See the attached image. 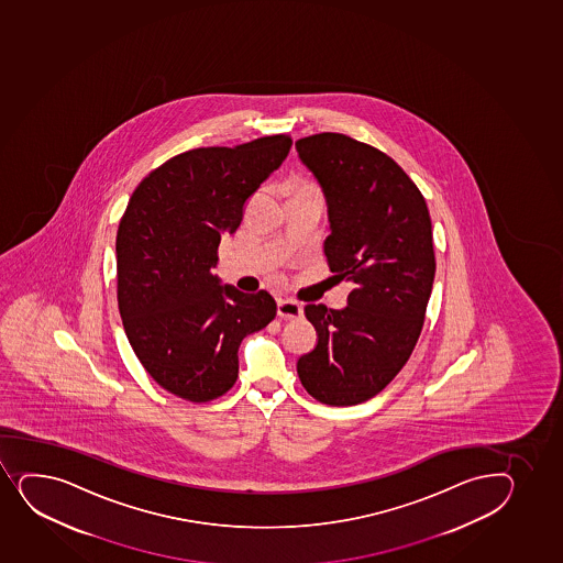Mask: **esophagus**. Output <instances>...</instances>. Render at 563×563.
I'll list each match as a JSON object with an SVG mask.
<instances>
[{
  "instance_id": "esophagus-1",
  "label": "esophagus",
  "mask_w": 563,
  "mask_h": 563,
  "mask_svg": "<svg viewBox=\"0 0 563 563\" xmlns=\"http://www.w3.org/2000/svg\"><path fill=\"white\" fill-rule=\"evenodd\" d=\"M277 314L280 318H286V320H297V318L302 316L301 305L291 301V299H278Z\"/></svg>"
}]
</instances>
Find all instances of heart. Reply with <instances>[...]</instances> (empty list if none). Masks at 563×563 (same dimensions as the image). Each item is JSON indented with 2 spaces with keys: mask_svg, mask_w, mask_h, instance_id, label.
<instances>
[{
  "mask_svg": "<svg viewBox=\"0 0 563 563\" xmlns=\"http://www.w3.org/2000/svg\"><path fill=\"white\" fill-rule=\"evenodd\" d=\"M288 189L291 194H301V191H316L314 186L310 181L301 180V178H294L288 181Z\"/></svg>",
  "mask_w": 563,
  "mask_h": 563,
  "instance_id": "obj_1",
  "label": "heart"
}]
</instances>
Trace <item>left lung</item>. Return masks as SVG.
Here are the masks:
<instances>
[{
	"label": "left lung",
	"instance_id": "obj_1",
	"mask_svg": "<svg viewBox=\"0 0 563 563\" xmlns=\"http://www.w3.org/2000/svg\"><path fill=\"white\" fill-rule=\"evenodd\" d=\"M327 202L323 243L347 307L307 305L318 344L297 361L302 387L325 406H357L406 366L422 331L435 278L430 212L393 157L344 133L297 141Z\"/></svg>",
	"mask_w": 563,
	"mask_h": 563
}]
</instances>
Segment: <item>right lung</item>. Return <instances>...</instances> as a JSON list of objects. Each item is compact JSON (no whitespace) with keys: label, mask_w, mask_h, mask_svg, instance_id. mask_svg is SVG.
I'll return each instance as SVG.
<instances>
[{"label":"right lung","mask_w":563,"mask_h":563,"mask_svg":"<svg viewBox=\"0 0 563 563\" xmlns=\"http://www.w3.org/2000/svg\"><path fill=\"white\" fill-rule=\"evenodd\" d=\"M290 135L170 157L135 188L117 230L122 325L152 379L202 404L238 379V347L277 314L266 290L221 286L213 267L249 197L290 152Z\"/></svg>","instance_id":"right-lung-1"}]
</instances>
